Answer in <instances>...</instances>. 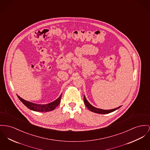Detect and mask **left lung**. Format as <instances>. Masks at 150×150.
I'll list each match as a JSON object with an SVG mask.
<instances>
[{"label": "left lung", "mask_w": 150, "mask_h": 150, "mask_svg": "<svg viewBox=\"0 0 150 150\" xmlns=\"http://www.w3.org/2000/svg\"><path fill=\"white\" fill-rule=\"evenodd\" d=\"M83 101H84L85 106L87 107V108L89 110H90L92 112L98 113V114H108V113H110V112H111L112 111H114L115 110L118 109L119 108L121 107V106H119L118 108H117L114 109H111V110H103V109H98V108H96L93 106L87 100L85 96H83Z\"/></svg>", "instance_id": "8db88e82"}]
</instances>
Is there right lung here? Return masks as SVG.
I'll return each instance as SVG.
<instances>
[{
    "instance_id": "add662e5",
    "label": "right lung",
    "mask_w": 150,
    "mask_h": 150,
    "mask_svg": "<svg viewBox=\"0 0 150 150\" xmlns=\"http://www.w3.org/2000/svg\"><path fill=\"white\" fill-rule=\"evenodd\" d=\"M18 97L19 99L21 100V102H22V103L30 110H33L35 111H38V112H48L52 110H54L55 108L57 106H59L61 101V94L57 100H55L54 101L51 103L45 104V105L34 103L21 98L19 96H18Z\"/></svg>"
}]
</instances>
